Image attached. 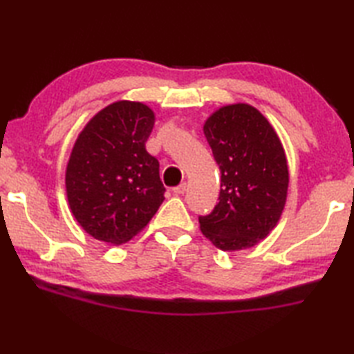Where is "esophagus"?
<instances>
[{
	"instance_id": "34e87169",
	"label": "esophagus",
	"mask_w": 354,
	"mask_h": 354,
	"mask_svg": "<svg viewBox=\"0 0 354 354\" xmlns=\"http://www.w3.org/2000/svg\"><path fill=\"white\" fill-rule=\"evenodd\" d=\"M185 192H187V184H185V183L173 189V193H175V194H184Z\"/></svg>"
}]
</instances>
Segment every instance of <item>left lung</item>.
<instances>
[{
    "label": "left lung",
    "mask_w": 354,
    "mask_h": 354,
    "mask_svg": "<svg viewBox=\"0 0 354 354\" xmlns=\"http://www.w3.org/2000/svg\"><path fill=\"white\" fill-rule=\"evenodd\" d=\"M204 133L221 169L219 202L201 216V231L222 251L252 248L272 231L286 205L288 160L275 129L248 103L207 118Z\"/></svg>",
    "instance_id": "obj_1"
}]
</instances>
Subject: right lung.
<instances>
[{"mask_svg":"<svg viewBox=\"0 0 354 354\" xmlns=\"http://www.w3.org/2000/svg\"><path fill=\"white\" fill-rule=\"evenodd\" d=\"M153 123L147 104L118 100L79 133L66 164V199L91 237L111 245L129 242L162 204L160 162L146 150Z\"/></svg>","mask_w":354,"mask_h":354,"instance_id":"obj_1","label":"right lung"}]
</instances>
